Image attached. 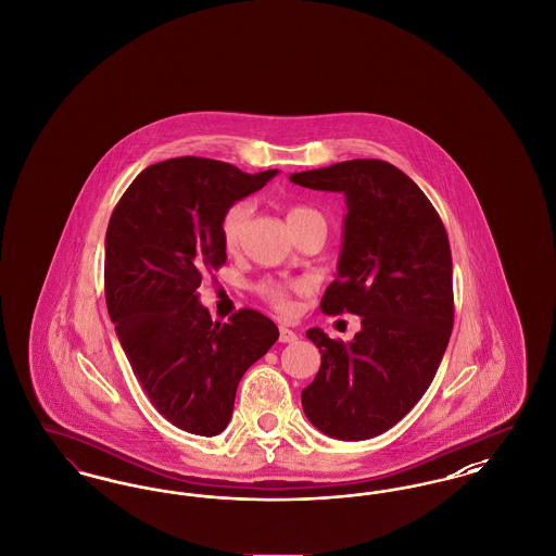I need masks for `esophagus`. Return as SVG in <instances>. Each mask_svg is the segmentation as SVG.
<instances>
[{
	"label": "esophagus",
	"mask_w": 556,
	"mask_h": 556,
	"mask_svg": "<svg viewBox=\"0 0 556 556\" xmlns=\"http://www.w3.org/2000/svg\"><path fill=\"white\" fill-rule=\"evenodd\" d=\"M298 340V333L295 331H291L288 327H279V342H283V344H291V342H295Z\"/></svg>",
	"instance_id": "1"
}]
</instances>
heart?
Listing matches in <instances>:
<instances>
[{"label": "heart", "instance_id": "b5f03b06", "mask_svg": "<svg viewBox=\"0 0 556 556\" xmlns=\"http://www.w3.org/2000/svg\"><path fill=\"white\" fill-rule=\"evenodd\" d=\"M254 214V206L245 200L236 202L233 206H229L223 220H220V236H223V243L227 250H236L241 238L250 225V218ZM288 223H290L291 231H298L306 225H313V223H320L325 225V218L323 214L313 208V206H304V204H293L288 208ZM258 295L268 302L277 313L281 315H288L293 308V302H291V293H302L306 291L304 283H277V281H263L256 286Z\"/></svg>", "mask_w": 556, "mask_h": 556}]
</instances>
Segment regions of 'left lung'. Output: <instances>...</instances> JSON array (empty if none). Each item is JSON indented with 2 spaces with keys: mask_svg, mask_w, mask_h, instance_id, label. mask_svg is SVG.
Instances as JSON below:
<instances>
[{
  "mask_svg": "<svg viewBox=\"0 0 556 556\" xmlns=\"http://www.w3.org/2000/svg\"><path fill=\"white\" fill-rule=\"evenodd\" d=\"M290 181L344 193L338 279L320 311L358 315L363 327L350 344L317 327L306 331L320 369L302 390V406L323 433L369 440L421 400L446 352L454 323L448 236L419 186L386 160H345Z\"/></svg>",
  "mask_w": 556,
  "mask_h": 556,
  "instance_id": "8db88e82",
  "label": "left lung"
}]
</instances>
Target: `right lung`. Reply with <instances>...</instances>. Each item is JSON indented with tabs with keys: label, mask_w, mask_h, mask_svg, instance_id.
Wrapping results in <instances>:
<instances>
[{
	"label": "right lung",
	"mask_w": 556,
	"mask_h": 556,
	"mask_svg": "<svg viewBox=\"0 0 556 556\" xmlns=\"http://www.w3.org/2000/svg\"><path fill=\"white\" fill-rule=\"evenodd\" d=\"M275 175L220 160H164L135 177L108 223L104 290L116 336L154 408L195 435L227 427L239 379L279 338L258 311L212 323L198 302L204 275L227 261L225 212Z\"/></svg>",
	"instance_id": "obj_1"
}]
</instances>
